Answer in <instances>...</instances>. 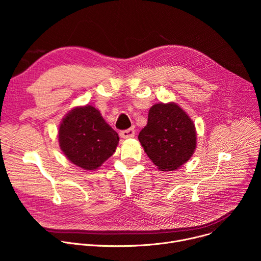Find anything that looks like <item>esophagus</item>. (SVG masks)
<instances>
[{"label": "esophagus", "instance_id": "esophagus-1", "mask_svg": "<svg viewBox=\"0 0 261 261\" xmlns=\"http://www.w3.org/2000/svg\"><path fill=\"white\" fill-rule=\"evenodd\" d=\"M120 135H121V137L124 138V139L132 138V137H134V135H135V130H134V128H129V129H127V130L121 131Z\"/></svg>", "mask_w": 261, "mask_h": 261}]
</instances>
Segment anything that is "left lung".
<instances>
[{
    "instance_id": "obj_1",
    "label": "left lung",
    "mask_w": 261,
    "mask_h": 261,
    "mask_svg": "<svg viewBox=\"0 0 261 261\" xmlns=\"http://www.w3.org/2000/svg\"><path fill=\"white\" fill-rule=\"evenodd\" d=\"M139 142L147 157L161 171H173L187 162L196 148L192 120L174 102L158 103L148 111Z\"/></svg>"
}]
</instances>
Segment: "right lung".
I'll return each mask as SVG.
<instances>
[{
	"label": "right lung",
	"mask_w": 261,
	"mask_h": 261,
	"mask_svg": "<svg viewBox=\"0 0 261 261\" xmlns=\"http://www.w3.org/2000/svg\"><path fill=\"white\" fill-rule=\"evenodd\" d=\"M118 133L91 105L73 108L59 128V143L65 156L79 167L94 170L116 152Z\"/></svg>",
	"instance_id": "add662e5"
}]
</instances>
